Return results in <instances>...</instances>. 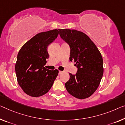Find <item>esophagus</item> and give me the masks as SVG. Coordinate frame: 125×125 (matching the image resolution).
<instances>
[{
    "label": "esophagus",
    "instance_id": "esophagus-1",
    "mask_svg": "<svg viewBox=\"0 0 125 125\" xmlns=\"http://www.w3.org/2000/svg\"><path fill=\"white\" fill-rule=\"evenodd\" d=\"M63 72V71H59V74H61V73H62Z\"/></svg>",
    "mask_w": 125,
    "mask_h": 125
}]
</instances>
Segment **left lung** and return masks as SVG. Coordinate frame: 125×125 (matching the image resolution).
I'll use <instances>...</instances> for the list:
<instances>
[{"label":"left lung","instance_id":"left-lung-1","mask_svg":"<svg viewBox=\"0 0 125 125\" xmlns=\"http://www.w3.org/2000/svg\"><path fill=\"white\" fill-rule=\"evenodd\" d=\"M59 35L70 48V61L76 62L75 74L65 83L67 92L74 97L90 96L99 85L103 74V58L98 49L85 33L75 30L59 29Z\"/></svg>","mask_w":125,"mask_h":125}]
</instances>
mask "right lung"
<instances>
[{
    "mask_svg": "<svg viewBox=\"0 0 125 125\" xmlns=\"http://www.w3.org/2000/svg\"><path fill=\"white\" fill-rule=\"evenodd\" d=\"M57 29L36 34L23 45L18 52L15 70L18 84L26 94L38 97L53 86L58 70L45 68L49 58L48 46L56 39Z\"/></svg>",
    "mask_w": 125,
    "mask_h": 125,
    "instance_id": "right-lung-1",
    "label": "right lung"
}]
</instances>
